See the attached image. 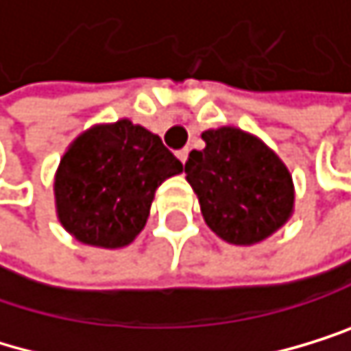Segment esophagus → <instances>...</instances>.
<instances>
[{
  "label": "esophagus",
  "mask_w": 351,
  "mask_h": 351,
  "mask_svg": "<svg viewBox=\"0 0 351 351\" xmlns=\"http://www.w3.org/2000/svg\"><path fill=\"white\" fill-rule=\"evenodd\" d=\"M187 155H190V149H181V151L177 153V157L181 159V164H185V161H187Z\"/></svg>",
  "instance_id": "1"
}]
</instances>
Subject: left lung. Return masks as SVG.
Wrapping results in <instances>:
<instances>
[{
	"label": "left lung",
	"instance_id": "obj_1",
	"mask_svg": "<svg viewBox=\"0 0 351 351\" xmlns=\"http://www.w3.org/2000/svg\"><path fill=\"white\" fill-rule=\"evenodd\" d=\"M205 149L185 161L187 183L215 235L235 246L267 239L291 218L293 179L280 157L237 127L202 131Z\"/></svg>",
	"mask_w": 351,
	"mask_h": 351
}]
</instances>
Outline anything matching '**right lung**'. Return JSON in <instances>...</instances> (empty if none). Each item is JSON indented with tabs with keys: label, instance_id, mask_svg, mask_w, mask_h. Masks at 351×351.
Wrapping results in <instances>:
<instances>
[{
	"label": "right lung",
	"instance_id": "right-lung-1",
	"mask_svg": "<svg viewBox=\"0 0 351 351\" xmlns=\"http://www.w3.org/2000/svg\"><path fill=\"white\" fill-rule=\"evenodd\" d=\"M183 172L159 136L127 118L95 125L66 149L53 181L58 220L82 243L123 248L140 235L155 190Z\"/></svg>",
	"mask_w": 351,
	"mask_h": 351
}]
</instances>
